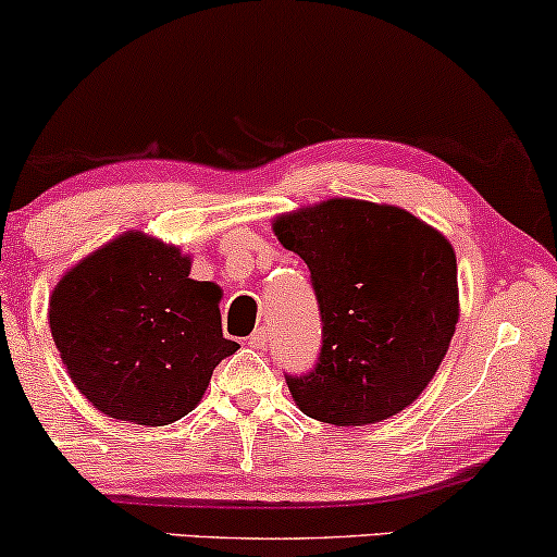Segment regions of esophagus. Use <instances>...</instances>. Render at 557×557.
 I'll use <instances>...</instances> for the list:
<instances>
[{"mask_svg":"<svg viewBox=\"0 0 557 557\" xmlns=\"http://www.w3.org/2000/svg\"><path fill=\"white\" fill-rule=\"evenodd\" d=\"M267 337H270V330H264V326H261V330H257L249 339H246V345L253 347V350H261V347L267 345Z\"/></svg>","mask_w":557,"mask_h":557,"instance_id":"obj_1","label":"esophagus"}]
</instances>
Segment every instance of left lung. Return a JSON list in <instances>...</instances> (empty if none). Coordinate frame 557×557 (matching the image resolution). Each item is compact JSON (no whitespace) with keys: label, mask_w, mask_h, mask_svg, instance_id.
Masks as SVG:
<instances>
[{"label":"left lung","mask_w":557,"mask_h":557,"mask_svg":"<svg viewBox=\"0 0 557 557\" xmlns=\"http://www.w3.org/2000/svg\"><path fill=\"white\" fill-rule=\"evenodd\" d=\"M272 231L308 264L321 313L317 368L285 376L300 412L368 425L412 405L459 321L444 233L401 207L343 197L280 214Z\"/></svg>","instance_id":"8db88e82"}]
</instances>
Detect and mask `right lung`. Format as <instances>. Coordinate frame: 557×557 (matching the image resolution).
Segmentation results:
<instances>
[{"instance_id":"add662e5","label":"right lung","mask_w":557,"mask_h":557,"mask_svg":"<svg viewBox=\"0 0 557 557\" xmlns=\"http://www.w3.org/2000/svg\"><path fill=\"white\" fill-rule=\"evenodd\" d=\"M189 253L129 231L85 257L49 300L51 337L72 384L100 412L169 425L202 401L220 360V287L191 280Z\"/></svg>"}]
</instances>
